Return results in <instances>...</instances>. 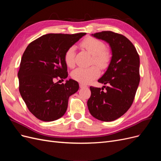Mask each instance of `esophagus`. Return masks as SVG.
<instances>
[{"instance_id": "esophagus-1", "label": "esophagus", "mask_w": 161, "mask_h": 161, "mask_svg": "<svg viewBox=\"0 0 161 161\" xmlns=\"http://www.w3.org/2000/svg\"><path fill=\"white\" fill-rule=\"evenodd\" d=\"M79 86H80V88H84V87H86V85H84V84H82V83H80V84H79Z\"/></svg>"}]
</instances>
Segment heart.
<instances>
[{
	"mask_svg": "<svg viewBox=\"0 0 161 161\" xmlns=\"http://www.w3.org/2000/svg\"><path fill=\"white\" fill-rule=\"evenodd\" d=\"M80 46L92 55V64H95L101 70H105L108 67L111 60V53L109 50L106 49L103 42L93 37H87L81 42ZM64 62L70 68L75 66V47L74 46H70L66 50L64 53ZM98 67L92 66L88 68H77L72 72L71 76L80 83H89L100 75V70Z\"/></svg>",
	"mask_w": 161,
	"mask_h": 161,
	"instance_id": "b5f03b06",
	"label": "heart"
}]
</instances>
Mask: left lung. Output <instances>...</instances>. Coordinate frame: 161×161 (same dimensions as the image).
<instances>
[{
    "instance_id": "8db88e82",
    "label": "left lung",
    "mask_w": 161,
    "mask_h": 161,
    "mask_svg": "<svg viewBox=\"0 0 161 161\" xmlns=\"http://www.w3.org/2000/svg\"><path fill=\"white\" fill-rule=\"evenodd\" d=\"M92 36L109 43L112 56L108 69L98 80L108 86H90L87 106L96 119L111 121L123 115L133 103L140 82V58L133 43L123 35L105 31Z\"/></svg>"
}]
</instances>
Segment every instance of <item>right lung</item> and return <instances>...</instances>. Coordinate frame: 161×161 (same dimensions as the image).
I'll use <instances>...</instances> for the list:
<instances>
[{
	"mask_svg": "<svg viewBox=\"0 0 161 161\" xmlns=\"http://www.w3.org/2000/svg\"><path fill=\"white\" fill-rule=\"evenodd\" d=\"M85 35L46 34L31 42L24 52L18 72L19 92L37 119L52 121L66 113L69 97L79 90V85L72 79L61 85L55 79H66L64 53Z\"/></svg>",
	"mask_w": 161,
	"mask_h": 161,
	"instance_id": "1",
	"label": "right lung"
}]
</instances>
